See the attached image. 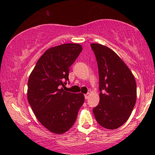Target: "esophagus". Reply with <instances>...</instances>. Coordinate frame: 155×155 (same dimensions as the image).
<instances>
[{"instance_id": "1", "label": "esophagus", "mask_w": 155, "mask_h": 155, "mask_svg": "<svg viewBox=\"0 0 155 155\" xmlns=\"http://www.w3.org/2000/svg\"><path fill=\"white\" fill-rule=\"evenodd\" d=\"M89 96H90V94H85V99H87L88 98H89Z\"/></svg>"}]
</instances>
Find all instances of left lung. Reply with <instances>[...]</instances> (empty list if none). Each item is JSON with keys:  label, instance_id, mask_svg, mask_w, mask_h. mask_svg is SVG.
Returning <instances> with one entry per match:
<instances>
[{"label": "left lung", "instance_id": "left-lung-1", "mask_svg": "<svg viewBox=\"0 0 155 155\" xmlns=\"http://www.w3.org/2000/svg\"><path fill=\"white\" fill-rule=\"evenodd\" d=\"M97 61L100 101L93 108L100 126L117 129L128 119L137 100V84L133 74L111 49L91 43Z\"/></svg>", "mask_w": 155, "mask_h": 155}]
</instances>
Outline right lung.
I'll list each match as a JSON object with an SVG mask.
<instances>
[{"instance_id":"obj_1","label":"right lung","mask_w":155,"mask_h":155,"mask_svg":"<svg viewBox=\"0 0 155 155\" xmlns=\"http://www.w3.org/2000/svg\"><path fill=\"white\" fill-rule=\"evenodd\" d=\"M81 51V45L77 43H65L48 49L29 75V104L39 122L53 133L63 134L69 130L84 103L82 93H71L61 87L67 84L69 68Z\"/></svg>"}]
</instances>
